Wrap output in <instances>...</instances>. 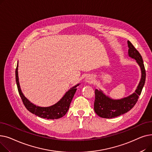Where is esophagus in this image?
<instances>
[{
  "instance_id": "obj_1",
  "label": "esophagus",
  "mask_w": 152,
  "mask_h": 152,
  "mask_svg": "<svg viewBox=\"0 0 152 152\" xmlns=\"http://www.w3.org/2000/svg\"><path fill=\"white\" fill-rule=\"evenodd\" d=\"M94 81V78L92 76L89 75V76H87L86 77V83L91 84V83H93Z\"/></svg>"
}]
</instances>
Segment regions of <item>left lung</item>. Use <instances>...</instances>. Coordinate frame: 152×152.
Here are the masks:
<instances>
[{"instance_id":"obj_1","label":"left lung","mask_w":152,"mask_h":152,"mask_svg":"<svg viewBox=\"0 0 152 152\" xmlns=\"http://www.w3.org/2000/svg\"><path fill=\"white\" fill-rule=\"evenodd\" d=\"M128 55L136 60L141 69V79L139 84L132 94L121 99L114 100L110 98L101 90L95 89L94 111L98 116L103 118H113L123 115L131 110L137 103L145 82L146 73L142 56L132 43L127 41Z\"/></svg>"}]
</instances>
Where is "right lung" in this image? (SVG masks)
Segmentation results:
<instances>
[{"label":"right lung","mask_w":152,"mask_h":152,"mask_svg":"<svg viewBox=\"0 0 152 152\" xmlns=\"http://www.w3.org/2000/svg\"><path fill=\"white\" fill-rule=\"evenodd\" d=\"M18 62L17 64V68L15 71V77H16V82H17L18 91L19 94L21 97V99L23 101L24 105L27 108V110L30 111L31 113L34 114L35 115L41 117L42 118L45 119H58L63 116H65L69 109L70 106V103L73 99L75 94L77 90L76 87L79 85V84L76 85L75 86L71 87L69 91H68L64 96L55 104L47 107H41L36 106V105L32 103L28 99H26L25 95L22 93L21 90L19 79H18Z\"/></svg>","instance_id":"obj_1"}]
</instances>
